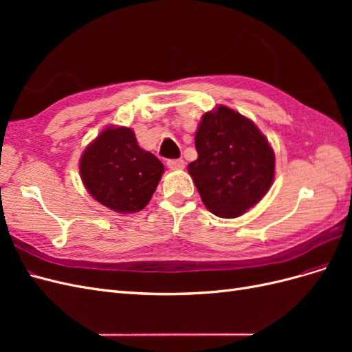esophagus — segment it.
I'll list each match as a JSON object with an SVG mask.
<instances>
[{
    "instance_id": "1",
    "label": "esophagus",
    "mask_w": 352,
    "mask_h": 352,
    "mask_svg": "<svg viewBox=\"0 0 352 352\" xmlns=\"http://www.w3.org/2000/svg\"><path fill=\"white\" fill-rule=\"evenodd\" d=\"M167 166H168V168H172V170H182V168H185V162L182 158L167 160Z\"/></svg>"
}]
</instances>
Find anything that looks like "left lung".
Listing matches in <instances>:
<instances>
[{
    "label": "left lung",
    "mask_w": 352,
    "mask_h": 352,
    "mask_svg": "<svg viewBox=\"0 0 352 352\" xmlns=\"http://www.w3.org/2000/svg\"><path fill=\"white\" fill-rule=\"evenodd\" d=\"M198 158L188 172L212 214L235 219L267 194L274 153L247 117L226 105L202 116L195 133Z\"/></svg>",
    "instance_id": "8db88e82"
}]
</instances>
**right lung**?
<instances>
[{
	"instance_id": "1",
	"label": "right lung",
	"mask_w": 352,
	"mask_h": 352,
	"mask_svg": "<svg viewBox=\"0 0 352 352\" xmlns=\"http://www.w3.org/2000/svg\"><path fill=\"white\" fill-rule=\"evenodd\" d=\"M80 177L100 204L117 212L141 211L150 202L164 166L138 145L129 127H107L83 151Z\"/></svg>"
}]
</instances>
